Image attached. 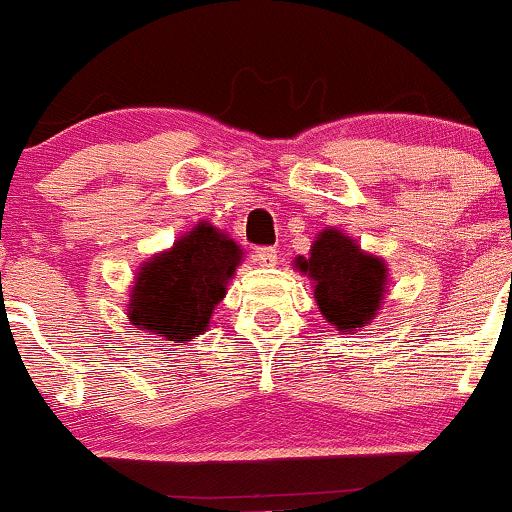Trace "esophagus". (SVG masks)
<instances>
[{"instance_id":"1","label":"esophagus","mask_w":512,"mask_h":512,"mask_svg":"<svg viewBox=\"0 0 512 512\" xmlns=\"http://www.w3.org/2000/svg\"><path fill=\"white\" fill-rule=\"evenodd\" d=\"M255 262L260 264V267H274L276 262H279V255H276V248H257L255 250Z\"/></svg>"}]
</instances>
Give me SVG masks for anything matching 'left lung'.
Returning a JSON list of instances; mask_svg holds the SVG:
<instances>
[{"label":"left lung","instance_id":"1","mask_svg":"<svg viewBox=\"0 0 512 512\" xmlns=\"http://www.w3.org/2000/svg\"><path fill=\"white\" fill-rule=\"evenodd\" d=\"M295 267L315 283L319 312L338 331H355L377 317L389 269L346 233L324 229L310 257H295Z\"/></svg>","mask_w":512,"mask_h":512}]
</instances>
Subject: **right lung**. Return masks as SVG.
Masks as SVG:
<instances>
[{"label": "right lung", "mask_w": 512, "mask_h": 512, "mask_svg": "<svg viewBox=\"0 0 512 512\" xmlns=\"http://www.w3.org/2000/svg\"><path fill=\"white\" fill-rule=\"evenodd\" d=\"M240 262L243 250L236 240L200 221L176 240L174 248L140 267L128 303V322L174 343L200 336Z\"/></svg>", "instance_id": "obj_1"}]
</instances>
